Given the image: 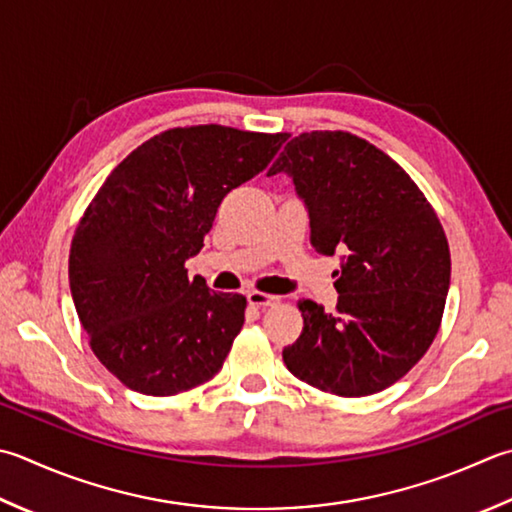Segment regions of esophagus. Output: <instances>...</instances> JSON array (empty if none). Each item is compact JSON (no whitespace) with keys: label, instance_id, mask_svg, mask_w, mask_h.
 <instances>
[{"label":"esophagus","instance_id":"obj_1","mask_svg":"<svg viewBox=\"0 0 512 512\" xmlns=\"http://www.w3.org/2000/svg\"><path fill=\"white\" fill-rule=\"evenodd\" d=\"M248 297V304L250 306H257V308H264V306H275L279 299L275 295H268V293H259V290H250L246 295Z\"/></svg>","mask_w":512,"mask_h":512}]
</instances>
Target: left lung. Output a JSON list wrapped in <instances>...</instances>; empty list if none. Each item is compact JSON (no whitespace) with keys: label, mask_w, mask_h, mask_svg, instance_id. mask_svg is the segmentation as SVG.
Segmentation results:
<instances>
[{"label":"left lung","mask_w":512,"mask_h":512,"mask_svg":"<svg viewBox=\"0 0 512 512\" xmlns=\"http://www.w3.org/2000/svg\"><path fill=\"white\" fill-rule=\"evenodd\" d=\"M277 173L293 177L317 253H346L335 313L297 304L304 330L284 348L286 368L339 397L393 386L442 324L450 250L437 213L402 166L344 130L293 137L268 170Z\"/></svg>","instance_id":"1"}]
</instances>
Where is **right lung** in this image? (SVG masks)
<instances>
[{"instance_id": "add662e5", "label": "right lung", "mask_w": 512, "mask_h": 512, "mask_svg": "<svg viewBox=\"0 0 512 512\" xmlns=\"http://www.w3.org/2000/svg\"><path fill=\"white\" fill-rule=\"evenodd\" d=\"M288 135L219 124L170 128L137 146L97 190L68 257L88 344L119 382L168 397L213 379L244 326L246 297L188 279L230 190Z\"/></svg>"}]
</instances>
